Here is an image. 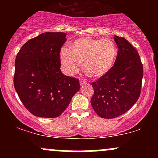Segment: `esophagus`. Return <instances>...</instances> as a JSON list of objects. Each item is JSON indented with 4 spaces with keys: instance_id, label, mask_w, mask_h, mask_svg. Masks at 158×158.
<instances>
[{
    "instance_id": "esophagus-1",
    "label": "esophagus",
    "mask_w": 158,
    "mask_h": 158,
    "mask_svg": "<svg viewBox=\"0 0 158 158\" xmlns=\"http://www.w3.org/2000/svg\"><path fill=\"white\" fill-rule=\"evenodd\" d=\"M87 83H88V81L85 80V79H81V80H80V85H81V86H82V85L87 84Z\"/></svg>"
}]
</instances>
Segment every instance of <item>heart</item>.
Listing matches in <instances>:
<instances>
[{"label":"heart","mask_w":158,"mask_h":158,"mask_svg":"<svg viewBox=\"0 0 158 158\" xmlns=\"http://www.w3.org/2000/svg\"><path fill=\"white\" fill-rule=\"evenodd\" d=\"M117 56V48L111 40L83 38L74 41L70 49H61L60 60L69 75L77 72L79 65H82L86 75L99 78L110 71Z\"/></svg>","instance_id":"heart-1"}]
</instances>
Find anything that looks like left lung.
<instances>
[{"label":"left lung","mask_w":158,"mask_h":158,"mask_svg":"<svg viewBox=\"0 0 158 158\" xmlns=\"http://www.w3.org/2000/svg\"><path fill=\"white\" fill-rule=\"evenodd\" d=\"M117 56L106 75L91 83L90 103L102 118L113 119L128 111L140 95L143 67L137 50L123 37L114 35Z\"/></svg>","instance_id":"obj_1"}]
</instances>
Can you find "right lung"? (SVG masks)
Instances as JSON below:
<instances>
[{
  "label": "right lung",
  "mask_w": 158,
  "mask_h": 158,
  "mask_svg": "<svg viewBox=\"0 0 158 158\" xmlns=\"http://www.w3.org/2000/svg\"><path fill=\"white\" fill-rule=\"evenodd\" d=\"M64 32H44L30 39L18 52L14 87L21 102L35 117L55 118L80 89L79 79L60 70Z\"/></svg>",
  "instance_id": "right-lung-1"
}]
</instances>
